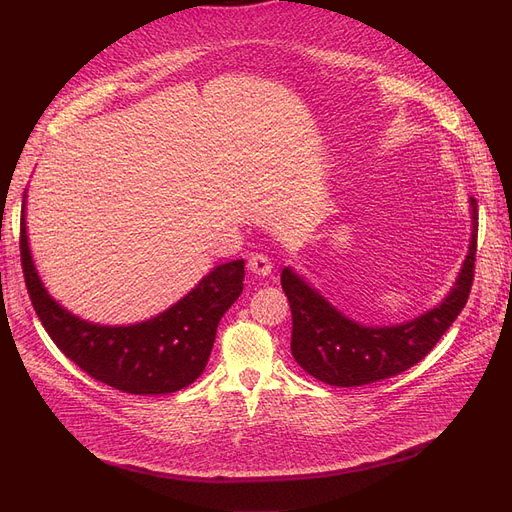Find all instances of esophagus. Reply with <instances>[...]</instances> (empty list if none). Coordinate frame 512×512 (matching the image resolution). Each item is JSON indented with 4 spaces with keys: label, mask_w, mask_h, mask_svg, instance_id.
I'll use <instances>...</instances> for the list:
<instances>
[{
    "label": "esophagus",
    "mask_w": 512,
    "mask_h": 512,
    "mask_svg": "<svg viewBox=\"0 0 512 512\" xmlns=\"http://www.w3.org/2000/svg\"><path fill=\"white\" fill-rule=\"evenodd\" d=\"M249 272L253 274V276H259V278H265V276H270L272 274V261L265 257V255H253L251 259H249Z\"/></svg>",
    "instance_id": "esophagus-1"
}]
</instances>
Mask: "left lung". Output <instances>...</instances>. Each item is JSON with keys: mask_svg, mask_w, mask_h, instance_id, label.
Listing matches in <instances>:
<instances>
[{"mask_svg": "<svg viewBox=\"0 0 512 512\" xmlns=\"http://www.w3.org/2000/svg\"><path fill=\"white\" fill-rule=\"evenodd\" d=\"M471 238L450 293L431 309L397 324H362L345 316L291 265L282 291L291 303L295 362L314 379L335 387H362L418 364L437 345L466 305L477 253V201L469 198Z\"/></svg>", "mask_w": 512, "mask_h": 512, "instance_id": "left-lung-1", "label": "left lung"}]
</instances>
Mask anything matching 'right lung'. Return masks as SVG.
<instances>
[{"label": "right lung", "instance_id": "obj_1", "mask_svg": "<svg viewBox=\"0 0 512 512\" xmlns=\"http://www.w3.org/2000/svg\"><path fill=\"white\" fill-rule=\"evenodd\" d=\"M20 259L37 316L56 347L96 381L131 395H167L203 374L219 320L242 293L244 261H228L180 301L136 324H98L58 303L43 284L27 234V192L20 215Z\"/></svg>", "mask_w": 512, "mask_h": 512}]
</instances>
